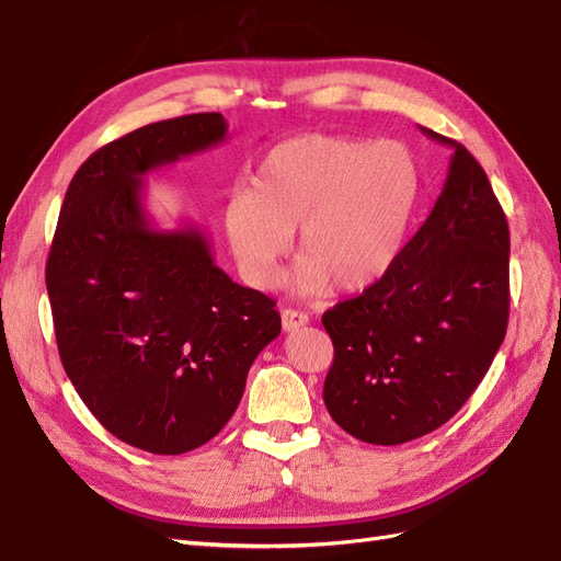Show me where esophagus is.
<instances>
[{
  "mask_svg": "<svg viewBox=\"0 0 561 561\" xmlns=\"http://www.w3.org/2000/svg\"><path fill=\"white\" fill-rule=\"evenodd\" d=\"M280 320H283V330L285 332H293V330H299L309 322V313L304 311H297V309H283L280 311Z\"/></svg>",
  "mask_w": 561,
  "mask_h": 561,
  "instance_id": "34e87169",
  "label": "esophagus"
}]
</instances>
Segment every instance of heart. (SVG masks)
Wrapping results in <instances>:
<instances>
[{
	"instance_id": "1",
	"label": "heart",
	"mask_w": 561,
	"mask_h": 561,
	"mask_svg": "<svg viewBox=\"0 0 561 561\" xmlns=\"http://www.w3.org/2000/svg\"><path fill=\"white\" fill-rule=\"evenodd\" d=\"M416 196V163L402 145L307 133L266 151L254 186L229 194L225 231L252 287L274 285L299 225L297 290L318 295L334 280L358 290L396 262Z\"/></svg>"
}]
</instances>
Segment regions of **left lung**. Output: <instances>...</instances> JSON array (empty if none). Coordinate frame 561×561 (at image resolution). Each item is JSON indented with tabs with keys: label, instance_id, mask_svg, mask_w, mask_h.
I'll return each instance as SVG.
<instances>
[{
	"label": "left lung",
	"instance_id": "8db88e82",
	"mask_svg": "<svg viewBox=\"0 0 561 561\" xmlns=\"http://www.w3.org/2000/svg\"><path fill=\"white\" fill-rule=\"evenodd\" d=\"M454 149L426 222L363 295L322 313L334 363L322 400L348 435L402 445L447 423L499 353L511 313V231L489 178Z\"/></svg>",
	"mask_w": 561,
	"mask_h": 561
}]
</instances>
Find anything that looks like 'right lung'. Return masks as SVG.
<instances>
[{
    "label": "right lung",
    "instance_id": "add662e5",
    "mask_svg": "<svg viewBox=\"0 0 561 561\" xmlns=\"http://www.w3.org/2000/svg\"><path fill=\"white\" fill-rule=\"evenodd\" d=\"M227 138L219 112L133 130L81 163L60 208L46 290L67 377L122 443L206 445L239 407L250 365L280 334L276 301L215 266L203 231H159L142 178Z\"/></svg>",
    "mask_w": 561,
    "mask_h": 561
}]
</instances>
